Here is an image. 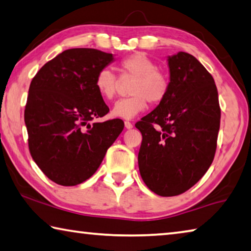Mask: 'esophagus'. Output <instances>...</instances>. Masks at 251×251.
Here are the masks:
<instances>
[{
    "label": "esophagus",
    "instance_id": "1",
    "mask_svg": "<svg viewBox=\"0 0 251 251\" xmlns=\"http://www.w3.org/2000/svg\"><path fill=\"white\" fill-rule=\"evenodd\" d=\"M125 127L127 129H130V128H133V124H131V123L128 121H125Z\"/></svg>",
    "mask_w": 251,
    "mask_h": 251
}]
</instances>
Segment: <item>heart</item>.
<instances>
[{
  "label": "heart",
  "mask_w": 251,
  "mask_h": 251,
  "mask_svg": "<svg viewBox=\"0 0 251 251\" xmlns=\"http://www.w3.org/2000/svg\"><path fill=\"white\" fill-rule=\"evenodd\" d=\"M120 72L122 76L134 77L129 87V97L117 100L112 108L114 117L130 120L151 105L161 103L167 96L169 79L163 71L157 69L156 63L143 52H136L121 59ZM95 88L101 99L113 100L117 92V76L108 69L97 72Z\"/></svg>",
  "instance_id": "b5f03b06"
}]
</instances>
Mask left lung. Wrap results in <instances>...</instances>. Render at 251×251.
Listing matches in <instances>:
<instances>
[{"label": "left lung", "mask_w": 251, "mask_h": 251, "mask_svg": "<svg viewBox=\"0 0 251 251\" xmlns=\"http://www.w3.org/2000/svg\"><path fill=\"white\" fill-rule=\"evenodd\" d=\"M165 100L135 124L143 141L138 167L144 182L163 197L196 184L214 160L220 126L215 80L198 59L185 52L168 57Z\"/></svg>", "instance_id": "1"}]
</instances>
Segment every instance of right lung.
<instances>
[{"label":"right lung","instance_id":"obj_1","mask_svg":"<svg viewBox=\"0 0 251 251\" xmlns=\"http://www.w3.org/2000/svg\"><path fill=\"white\" fill-rule=\"evenodd\" d=\"M114 61L95 49L66 50L42 67L29 85L24 110L32 158L50 180L75 186L94 175L124 128L103 123L108 106L95 88L97 72Z\"/></svg>","mask_w":251,"mask_h":251}]
</instances>
